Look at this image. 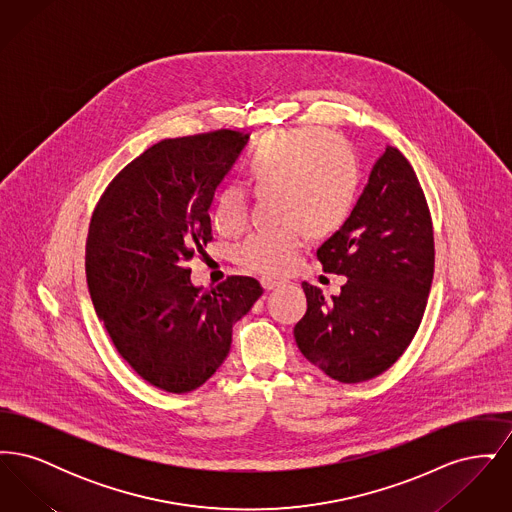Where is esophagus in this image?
<instances>
[{
  "label": "esophagus",
  "instance_id": "1",
  "mask_svg": "<svg viewBox=\"0 0 512 512\" xmlns=\"http://www.w3.org/2000/svg\"><path fill=\"white\" fill-rule=\"evenodd\" d=\"M261 284H263V288L270 292V290H276V288H280V286H284L286 282L284 280H280V278H272V276H263L261 278Z\"/></svg>",
  "mask_w": 512,
  "mask_h": 512
}]
</instances>
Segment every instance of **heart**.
<instances>
[{
  "mask_svg": "<svg viewBox=\"0 0 512 512\" xmlns=\"http://www.w3.org/2000/svg\"><path fill=\"white\" fill-rule=\"evenodd\" d=\"M245 184L257 199L274 195L276 222L238 245L242 267L267 276L288 274L307 234L324 240L340 232L351 217L361 171L357 155L324 128L272 132L253 151L245 167ZM213 226L222 236H238L247 224V201L240 188H222L213 205Z\"/></svg>",
  "mask_w": 512,
  "mask_h": 512,
  "instance_id": "1",
  "label": "heart"
}]
</instances>
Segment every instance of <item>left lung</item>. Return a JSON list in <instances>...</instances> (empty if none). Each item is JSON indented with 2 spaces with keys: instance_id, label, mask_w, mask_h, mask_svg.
I'll list each match as a JSON object with an SVG mask.
<instances>
[{
  "instance_id": "1",
  "label": "left lung",
  "mask_w": 512,
  "mask_h": 512,
  "mask_svg": "<svg viewBox=\"0 0 512 512\" xmlns=\"http://www.w3.org/2000/svg\"><path fill=\"white\" fill-rule=\"evenodd\" d=\"M347 282L326 301L309 282L295 324L299 351L330 378L359 384L386 372L411 345L434 280V224L411 163L386 147L351 217L317 251Z\"/></svg>"
}]
</instances>
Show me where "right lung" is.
Here are the masks:
<instances>
[{
    "instance_id": "obj_1",
    "label": "right lung",
    "mask_w": 512,
    "mask_h": 512,
    "mask_svg": "<svg viewBox=\"0 0 512 512\" xmlns=\"http://www.w3.org/2000/svg\"><path fill=\"white\" fill-rule=\"evenodd\" d=\"M249 142L238 130L163 140L99 197L86 240V282L119 355L147 384L188 393L219 368L232 324L263 295L251 276L194 288L188 263L213 240L209 207Z\"/></svg>"
}]
</instances>
